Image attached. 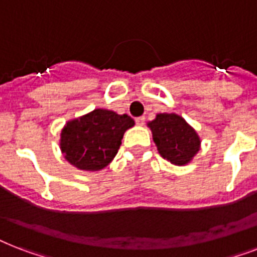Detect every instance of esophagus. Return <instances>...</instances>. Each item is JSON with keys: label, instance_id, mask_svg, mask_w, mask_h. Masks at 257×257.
<instances>
[{"label": "esophagus", "instance_id": "1", "mask_svg": "<svg viewBox=\"0 0 257 257\" xmlns=\"http://www.w3.org/2000/svg\"><path fill=\"white\" fill-rule=\"evenodd\" d=\"M144 122H145V117L144 116L136 117V124L137 125H144Z\"/></svg>", "mask_w": 257, "mask_h": 257}]
</instances>
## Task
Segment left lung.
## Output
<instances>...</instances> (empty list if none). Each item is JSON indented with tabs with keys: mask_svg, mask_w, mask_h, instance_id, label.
<instances>
[{
	"mask_svg": "<svg viewBox=\"0 0 257 257\" xmlns=\"http://www.w3.org/2000/svg\"><path fill=\"white\" fill-rule=\"evenodd\" d=\"M148 125L159 153L172 164H188L199 152V136L183 117L175 113H160Z\"/></svg>",
	"mask_w": 257,
	"mask_h": 257,
	"instance_id": "8db88e82",
	"label": "left lung"
}]
</instances>
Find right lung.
I'll use <instances>...</instances> for the list:
<instances>
[{
	"instance_id": "add662e5",
	"label": "right lung",
	"mask_w": 257,
	"mask_h": 257,
	"mask_svg": "<svg viewBox=\"0 0 257 257\" xmlns=\"http://www.w3.org/2000/svg\"><path fill=\"white\" fill-rule=\"evenodd\" d=\"M135 125L128 114L94 109L69 121L61 132V151L70 164L82 171H100L116 156L126 129Z\"/></svg>"
}]
</instances>
